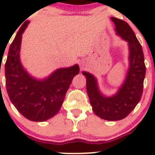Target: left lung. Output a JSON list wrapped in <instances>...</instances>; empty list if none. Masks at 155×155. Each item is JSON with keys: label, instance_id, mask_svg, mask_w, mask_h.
Wrapping results in <instances>:
<instances>
[{"label": "left lung", "instance_id": "obj_1", "mask_svg": "<svg viewBox=\"0 0 155 155\" xmlns=\"http://www.w3.org/2000/svg\"><path fill=\"white\" fill-rule=\"evenodd\" d=\"M111 19L118 36L127 42L129 47V68L124 82L112 96L107 97L99 90L96 77L83 71L86 78V89L94 112L107 121H118L126 118L141 100L145 76L143 48L129 25L115 17Z\"/></svg>", "mask_w": 155, "mask_h": 155}]
</instances>
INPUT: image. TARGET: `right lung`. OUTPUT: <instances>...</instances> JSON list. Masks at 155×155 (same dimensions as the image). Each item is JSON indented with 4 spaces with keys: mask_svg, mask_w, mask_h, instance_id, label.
<instances>
[{
    "mask_svg": "<svg viewBox=\"0 0 155 155\" xmlns=\"http://www.w3.org/2000/svg\"><path fill=\"white\" fill-rule=\"evenodd\" d=\"M29 22L21 25L10 46L5 64L6 87L10 101L23 116L32 121H44L59 112L79 67L59 68L43 79L31 76L20 60L21 35Z\"/></svg>",
    "mask_w": 155,
    "mask_h": 155,
    "instance_id": "obj_1",
    "label": "right lung"
}]
</instances>
